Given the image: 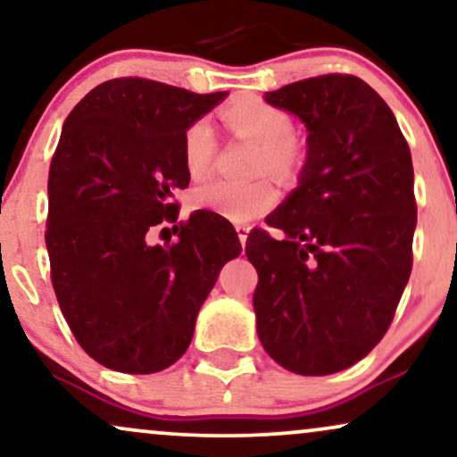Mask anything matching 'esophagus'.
<instances>
[{
	"instance_id": "1",
	"label": "esophagus",
	"mask_w": 457,
	"mask_h": 457,
	"mask_svg": "<svg viewBox=\"0 0 457 457\" xmlns=\"http://www.w3.org/2000/svg\"><path fill=\"white\" fill-rule=\"evenodd\" d=\"M236 232H238V238L242 242V246H245L246 236H248V232H251V228H248V225H236Z\"/></svg>"
}]
</instances>
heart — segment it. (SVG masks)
Masks as SVG:
<instances>
[{
  "instance_id": "obj_1",
  "label": "heart",
  "mask_w": 457,
  "mask_h": 457,
  "mask_svg": "<svg viewBox=\"0 0 457 457\" xmlns=\"http://www.w3.org/2000/svg\"><path fill=\"white\" fill-rule=\"evenodd\" d=\"M221 118L229 132L238 138L257 143L255 172H270L278 179H291L302 166V149L293 138V120L285 109L259 96H242L223 107ZM219 143L209 120H194L183 132V166L192 179L206 177L215 162ZM278 202V189L268 177L248 183L215 181L195 187L192 204L195 209L217 212L229 221H253L265 215Z\"/></svg>"
}]
</instances>
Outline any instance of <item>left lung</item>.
<instances>
[{
  "label": "left lung",
  "mask_w": 457,
  "mask_h": 457,
  "mask_svg": "<svg viewBox=\"0 0 457 457\" xmlns=\"http://www.w3.org/2000/svg\"><path fill=\"white\" fill-rule=\"evenodd\" d=\"M265 101L303 120L308 160L268 219L285 238L268 229L246 238L257 333L288 371L337 373L379 344L411 274V152L386 101L356 75L299 79Z\"/></svg>",
  "instance_id": "left-lung-1"
}]
</instances>
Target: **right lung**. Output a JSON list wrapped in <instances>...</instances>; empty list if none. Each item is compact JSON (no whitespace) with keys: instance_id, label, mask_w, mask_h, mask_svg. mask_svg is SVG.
Returning a JSON list of instances; mask_svg holds the SVG:
<instances>
[{"instance_id":"right-lung-1","label":"right lung","mask_w":457,"mask_h":457,"mask_svg":"<svg viewBox=\"0 0 457 457\" xmlns=\"http://www.w3.org/2000/svg\"><path fill=\"white\" fill-rule=\"evenodd\" d=\"M225 95L115 78L67 115L48 175L50 278L73 337L103 367L155 373L179 361L223 263L240 255L221 215L179 221L175 200L189 186L183 132ZM158 228L178 238L155 245Z\"/></svg>"}]
</instances>
